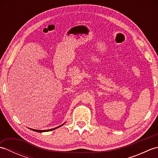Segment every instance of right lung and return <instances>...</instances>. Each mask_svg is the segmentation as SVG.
<instances>
[{
	"label": "right lung",
	"instance_id": "add662e5",
	"mask_svg": "<svg viewBox=\"0 0 158 158\" xmlns=\"http://www.w3.org/2000/svg\"><path fill=\"white\" fill-rule=\"evenodd\" d=\"M64 124V123H63V124H62V125H60V126H58V127H54V128L49 129V130H35V129H31V128H29V129H31V130H33V131H35V132H49V131H51V130H55V129H56V128H58V127H60V126H63Z\"/></svg>",
	"mask_w": 158,
	"mask_h": 158
}]
</instances>
